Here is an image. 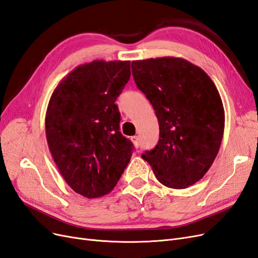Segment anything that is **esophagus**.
I'll use <instances>...</instances> for the list:
<instances>
[{
    "label": "esophagus",
    "mask_w": 258,
    "mask_h": 258,
    "mask_svg": "<svg viewBox=\"0 0 258 258\" xmlns=\"http://www.w3.org/2000/svg\"><path fill=\"white\" fill-rule=\"evenodd\" d=\"M131 141H132V143H134V145L136 147H139L140 142H139V138L138 137H131Z\"/></svg>",
    "instance_id": "34e87169"
}]
</instances>
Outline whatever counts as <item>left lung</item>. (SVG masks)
I'll return each mask as SVG.
<instances>
[{
    "instance_id": "8db88e82",
    "label": "left lung",
    "mask_w": 258,
    "mask_h": 258,
    "mask_svg": "<svg viewBox=\"0 0 258 258\" xmlns=\"http://www.w3.org/2000/svg\"><path fill=\"white\" fill-rule=\"evenodd\" d=\"M131 67L159 121V141L142 158L162 185H194L212 166L224 135L225 111L216 86L204 70L182 58L136 60Z\"/></svg>"
}]
</instances>
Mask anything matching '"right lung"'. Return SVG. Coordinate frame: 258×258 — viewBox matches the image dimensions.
I'll return each mask as SVG.
<instances>
[{
    "instance_id": "right-lung-1",
    "label": "right lung",
    "mask_w": 258,
    "mask_h": 258,
    "mask_svg": "<svg viewBox=\"0 0 258 258\" xmlns=\"http://www.w3.org/2000/svg\"><path fill=\"white\" fill-rule=\"evenodd\" d=\"M130 75V61L95 60L76 67L50 97L49 151L69 186L86 198L110 194L130 161L134 146L120 134L115 104Z\"/></svg>"
}]
</instances>
